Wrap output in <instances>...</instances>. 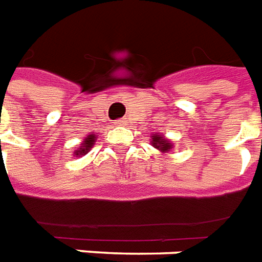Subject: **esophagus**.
<instances>
[{
	"label": "esophagus",
	"mask_w": 262,
	"mask_h": 262,
	"mask_svg": "<svg viewBox=\"0 0 262 262\" xmlns=\"http://www.w3.org/2000/svg\"><path fill=\"white\" fill-rule=\"evenodd\" d=\"M115 125H117V126H126V121L119 119V121H117V122H115Z\"/></svg>",
	"instance_id": "esophagus-1"
}]
</instances>
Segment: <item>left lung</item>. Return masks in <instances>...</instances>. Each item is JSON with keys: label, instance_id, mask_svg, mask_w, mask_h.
<instances>
[{"label": "left lung", "instance_id": "1", "mask_svg": "<svg viewBox=\"0 0 262 262\" xmlns=\"http://www.w3.org/2000/svg\"><path fill=\"white\" fill-rule=\"evenodd\" d=\"M151 144L154 148H157L161 154H169L173 149V143L170 140L163 137L159 133H152L151 135Z\"/></svg>", "mask_w": 262, "mask_h": 262}]
</instances>
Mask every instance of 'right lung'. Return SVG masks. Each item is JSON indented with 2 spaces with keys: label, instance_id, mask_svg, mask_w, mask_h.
I'll list each match as a JSON object with an SVG mask.
<instances>
[{
  "label": "right lung",
  "instance_id": "right-lung-1",
  "mask_svg": "<svg viewBox=\"0 0 262 262\" xmlns=\"http://www.w3.org/2000/svg\"><path fill=\"white\" fill-rule=\"evenodd\" d=\"M96 139H97V135L96 133H89V135L83 139V141L81 144L78 145V148L74 151V157H82V155H86L92 148H93V145L96 143Z\"/></svg>",
  "mask_w": 262,
  "mask_h": 262
}]
</instances>
